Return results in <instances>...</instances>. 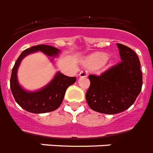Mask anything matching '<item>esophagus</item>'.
Here are the masks:
<instances>
[{
  "instance_id": "obj_1",
  "label": "esophagus",
  "mask_w": 153,
  "mask_h": 153,
  "mask_svg": "<svg viewBox=\"0 0 153 153\" xmlns=\"http://www.w3.org/2000/svg\"><path fill=\"white\" fill-rule=\"evenodd\" d=\"M79 76L80 77V78H86V76H87V72L86 71H81L80 73H79Z\"/></svg>"
}]
</instances>
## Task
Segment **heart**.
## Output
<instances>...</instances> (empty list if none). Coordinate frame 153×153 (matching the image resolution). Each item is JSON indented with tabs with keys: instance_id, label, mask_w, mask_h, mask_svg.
Instances as JSON below:
<instances>
[{
	"instance_id": "heart-1",
	"label": "heart",
	"mask_w": 153,
	"mask_h": 153,
	"mask_svg": "<svg viewBox=\"0 0 153 153\" xmlns=\"http://www.w3.org/2000/svg\"><path fill=\"white\" fill-rule=\"evenodd\" d=\"M108 60V55L105 53H94L84 60V65L90 69L100 68Z\"/></svg>"
}]
</instances>
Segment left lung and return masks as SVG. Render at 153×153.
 Here are the masks:
<instances>
[{
	"mask_svg": "<svg viewBox=\"0 0 153 153\" xmlns=\"http://www.w3.org/2000/svg\"><path fill=\"white\" fill-rule=\"evenodd\" d=\"M117 45L121 62L99 76L89 75L91 86L86 91V102L91 109L102 114H115L128 109L142 87L137 55L126 45Z\"/></svg>",
	"mask_w": 153,
	"mask_h": 153,
	"instance_id": "1",
	"label": "left lung"
}]
</instances>
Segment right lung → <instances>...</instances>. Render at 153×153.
<instances>
[{
  "label": "right lung",
  "instance_id": "right-lung-1",
  "mask_svg": "<svg viewBox=\"0 0 153 153\" xmlns=\"http://www.w3.org/2000/svg\"><path fill=\"white\" fill-rule=\"evenodd\" d=\"M41 51L49 56L53 62L54 58L59 55V49L50 45L40 44L32 47L23 51L12 71L10 88L16 102L23 109L33 114H44L55 110L60 106L64 98L65 92L71 85L76 81L75 77H68L58 71L48 84L36 91H26L20 86L17 79V71L22 59L32 53Z\"/></svg>",
  "mask_w": 153,
  "mask_h": 153
}]
</instances>
